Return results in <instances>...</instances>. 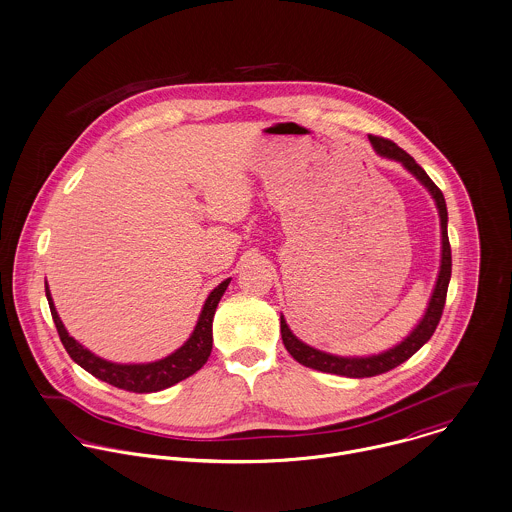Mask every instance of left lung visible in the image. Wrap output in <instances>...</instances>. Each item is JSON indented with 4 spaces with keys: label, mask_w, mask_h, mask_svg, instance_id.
I'll return each instance as SVG.
<instances>
[{
    "label": "left lung",
    "mask_w": 512,
    "mask_h": 512,
    "mask_svg": "<svg viewBox=\"0 0 512 512\" xmlns=\"http://www.w3.org/2000/svg\"><path fill=\"white\" fill-rule=\"evenodd\" d=\"M369 141H371L377 155L400 163L412 176H416V180L434 198L436 208H438V216H440L442 259H440V271H438V279L434 284L430 302H428L426 312L420 318V322L395 347H391L387 351H381L377 355L343 357V355H334V353H328V351H320V349L298 340L290 332L284 316H281V336H283L284 347L300 365L322 371V373L343 375V377H349V379H365V377H375V375L387 373V371L398 367L400 363H404L406 359H410L426 341L430 340L432 334L436 332V326H438L440 318H442L444 304H446V294H448V284H450V277H452V249H450V239H448V208H446V200H444L442 190L432 182V178L426 174V171L393 141L383 139V137H375V135H369Z\"/></svg>",
    "instance_id": "left-lung-1"
}]
</instances>
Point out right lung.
<instances>
[{"instance_id": "add662e5", "label": "right lung", "mask_w": 512, "mask_h": 512, "mask_svg": "<svg viewBox=\"0 0 512 512\" xmlns=\"http://www.w3.org/2000/svg\"><path fill=\"white\" fill-rule=\"evenodd\" d=\"M229 281L231 279H226L208 294L190 338L184 341L176 351H172L171 355L151 363H114L86 349L82 343H78L66 332L62 320L58 318L57 308L47 283H45V292H47L49 308H51L60 341L74 363H78L96 379L106 381L117 389H123L129 393H157L194 375L208 361L212 353V341H214L212 340L214 314L228 288Z\"/></svg>"}]
</instances>
